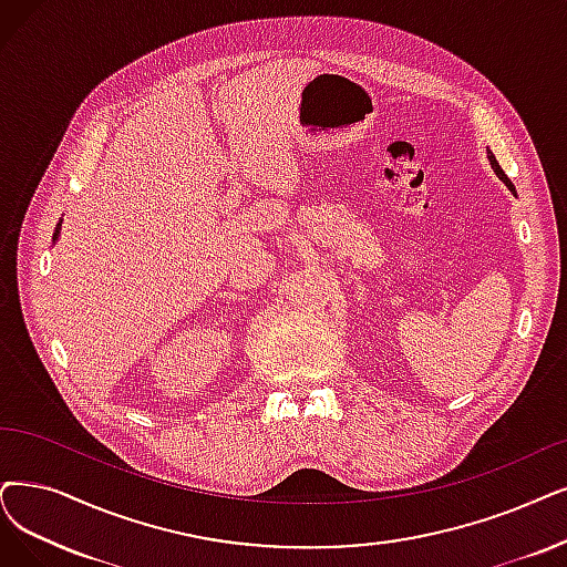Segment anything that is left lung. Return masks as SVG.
Wrapping results in <instances>:
<instances>
[{"mask_svg": "<svg viewBox=\"0 0 567 567\" xmlns=\"http://www.w3.org/2000/svg\"><path fill=\"white\" fill-rule=\"evenodd\" d=\"M488 161H491V167H493V172L497 174V178H501L503 184H505V186H507V188H509V190L516 195V188H514V184H512V181L507 178V174L501 169V165H497V161H495V155H493V153H488Z\"/></svg>", "mask_w": 567, "mask_h": 567, "instance_id": "8db88e82", "label": "left lung"}]
</instances>
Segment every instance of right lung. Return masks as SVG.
Here are the masks:
<instances>
[{
    "label": "right lung",
    "mask_w": 567,
    "mask_h": 567,
    "mask_svg": "<svg viewBox=\"0 0 567 567\" xmlns=\"http://www.w3.org/2000/svg\"><path fill=\"white\" fill-rule=\"evenodd\" d=\"M60 230H62V218H60V223L55 225V233H53V244L58 241V237H60Z\"/></svg>",
    "instance_id": "add662e5"
}]
</instances>
